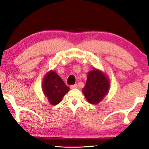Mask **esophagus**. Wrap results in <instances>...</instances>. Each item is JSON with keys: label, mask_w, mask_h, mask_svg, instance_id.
<instances>
[{"label": "esophagus", "mask_w": 149, "mask_h": 149, "mask_svg": "<svg viewBox=\"0 0 149 149\" xmlns=\"http://www.w3.org/2000/svg\"><path fill=\"white\" fill-rule=\"evenodd\" d=\"M77 87V84L72 85H71V86H70V88H71V89H76Z\"/></svg>", "instance_id": "esophagus-1"}]
</instances>
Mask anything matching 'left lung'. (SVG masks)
Segmentation results:
<instances>
[{
	"label": "left lung",
	"instance_id": "left-lung-1",
	"mask_svg": "<svg viewBox=\"0 0 149 149\" xmlns=\"http://www.w3.org/2000/svg\"><path fill=\"white\" fill-rule=\"evenodd\" d=\"M110 81L107 75L99 70L88 72L86 84L83 89L85 98L91 104H98L109 91Z\"/></svg>",
	"mask_w": 149,
	"mask_h": 149
}]
</instances>
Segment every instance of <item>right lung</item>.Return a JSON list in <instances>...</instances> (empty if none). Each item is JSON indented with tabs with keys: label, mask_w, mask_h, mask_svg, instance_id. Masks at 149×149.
<instances>
[{
	"label": "right lung",
	"mask_w": 149,
	"mask_h": 149,
	"mask_svg": "<svg viewBox=\"0 0 149 149\" xmlns=\"http://www.w3.org/2000/svg\"><path fill=\"white\" fill-rule=\"evenodd\" d=\"M42 87L45 95L52 105H56L61 102L65 93L70 90L56 72L52 70L45 75Z\"/></svg>",
	"instance_id": "obj_1"
}]
</instances>
